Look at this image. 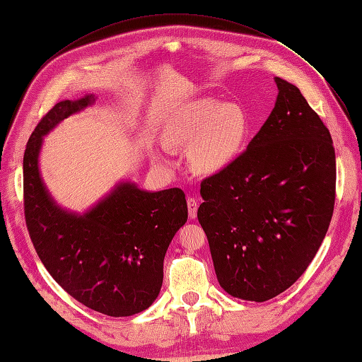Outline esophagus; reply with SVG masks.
I'll return each mask as SVG.
<instances>
[{
	"mask_svg": "<svg viewBox=\"0 0 362 362\" xmlns=\"http://www.w3.org/2000/svg\"><path fill=\"white\" fill-rule=\"evenodd\" d=\"M187 208H189V217L194 218L196 214H198V201H196L194 198H189Z\"/></svg>",
	"mask_w": 362,
	"mask_h": 362,
	"instance_id": "obj_1",
	"label": "esophagus"
}]
</instances>
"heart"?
<instances>
[{
  "label": "heart",
  "mask_w": 362,
  "mask_h": 362,
  "mask_svg": "<svg viewBox=\"0 0 362 362\" xmlns=\"http://www.w3.org/2000/svg\"><path fill=\"white\" fill-rule=\"evenodd\" d=\"M246 134L247 122L242 108L201 98L172 120L164 140L172 148L190 146V166L199 173L214 175L234 163Z\"/></svg>",
  "instance_id": "1"
}]
</instances>
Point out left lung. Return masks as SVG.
Masks as SVG:
<instances>
[{
    "mask_svg": "<svg viewBox=\"0 0 362 362\" xmlns=\"http://www.w3.org/2000/svg\"><path fill=\"white\" fill-rule=\"evenodd\" d=\"M264 125L233 164L201 182L198 218L217 281L234 298L264 302L298 281L329 228L335 151L294 84L276 76Z\"/></svg>",
    "mask_w": 362,
    "mask_h": 362,
    "instance_id": "8db88e82",
    "label": "left lung"
}]
</instances>
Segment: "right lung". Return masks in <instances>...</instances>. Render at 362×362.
<instances>
[{
	"label": "right lung",
	"mask_w": 362,
	"mask_h": 362,
	"mask_svg": "<svg viewBox=\"0 0 362 362\" xmlns=\"http://www.w3.org/2000/svg\"><path fill=\"white\" fill-rule=\"evenodd\" d=\"M93 101V95H86L57 103L30 136L24 154L25 223L43 266L64 291L93 311L128 317L157 299L164 255L187 222V202L181 189L146 192L125 181L84 214L56 204L39 172L43 136Z\"/></svg>",
	"instance_id": "right-lung-1"
}]
</instances>
